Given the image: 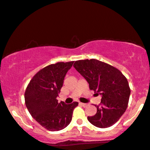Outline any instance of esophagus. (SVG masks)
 <instances>
[{
  "mask_svg": "<svg viewBox=\"0 0 150 150\" xmlns=\"http://www.w3.org/2000/svg\"><path fill=\"white\" fill-rule=\"evenodd\" d=\"M79 104H80L81 105H82L83 107H87L88 105V104H87V103H79Z\"/></svg>",
  "mask_w": 150,
  "mask_h": 150,
  "instance_id": "34e87169",
  "label": "esophagus"
}]
</instances>
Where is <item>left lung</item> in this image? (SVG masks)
<instances>
[{
    "label": "left lung",
    "mask_w": 150,
    "mask_h": 150,
    "mask_svg": "<svg viewBox=\"0 0 150 150\" xmlns=\"http://www.w3.org/2000/svg\"><path fill=\"white\" fill-rule=\"evenodd\" d=\"M73 67L86 79L91 90L101 95L97 113L88 117L93 125L105 128L117 123L126 110L130 95L126 77L117 68L95 59L75 61Z\"/></svg>",
    "instance_id": "obj_1"
}]
</instances>
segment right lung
<instances>
[{
  "instance_id": "obj_1",
  "label": "right lung",
  "mask_w": 150,
  "mask_h": 150,
  "mask_svg": "<svg viewBox=\"0 0 150 150\" xmlns=\"http://www.w3.org/2000/svg\"><path fill=\"white\" fill-rule=\"evenodd\" d=\"M74 62H57L43 68L35 74L25 93V104L33 119L49 131L65 128L72 120L73 110L78 102L58 103L64 79Z\"/></svg>"
}]
</instances>
